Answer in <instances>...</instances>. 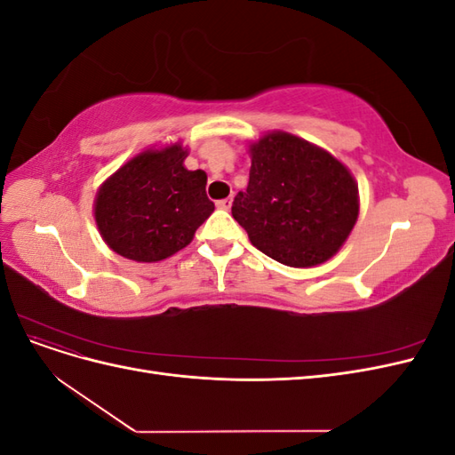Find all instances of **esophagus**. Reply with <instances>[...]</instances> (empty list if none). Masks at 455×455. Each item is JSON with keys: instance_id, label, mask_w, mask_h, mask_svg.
Listing matches in <instances>:
<instances>
[{"instance_id": "1", "label": "esophagus", "mask_w": 455, "mask_h": 455, "mask_svg": "<svg viewBox=\"0 0 455 455\" xmlns=\"http://www.w3.org/2000/svg\"><path fill=\"white\" fill-rule=\"evenodd\" d=\"M231 203H233V199H231V197H226V199H220V201L216 203V206H218V209H222V211H229V209H231Z\"/></svg>"}]
</instances>
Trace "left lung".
<instances>
[{
  "label": "left lung",
  "mask_w": 455,
  "mask_h": 455,
  "mask_svg": "<svg viewBox=\"0 0 455 455\" xmlns=\"http://www.w3.org/2000/svg\"><path fill=\"white\" fill-rule=\"evenodd\" d=\"M251 176L231 214L258 251L291 267L332 258L359 218V186L346 164L291 132L251 144Z\"/></svg>",
  "instance_id": "8db88e82"
}]
</instances>
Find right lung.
<instances>
[{"label":"right lung","mask_w":455,"mask_h":455,"mask_svg":"<svg viewBox=\"0 0 455 455\" xmlns=\"http://www.w3.org/2000/svg\"><path fill=\"white\" fill-rule=\"evenodd\" d=\"M180 142L146 149L117 169L94 199L104 243L134 261H161L182 251L214 211L206 174L188 171Z\"/></svg>","instance_id":"obj_1"}]
</instances>
